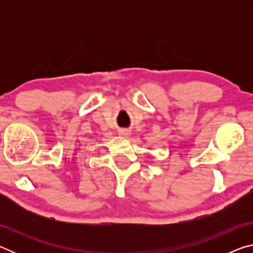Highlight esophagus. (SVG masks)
<instances>
[{"label": "esophagus", "mask_w": 253, "mask_h": 253, "mask_svg": "<svg viewBox=\"0 0 253 253\" xmlns=\"http://www.w3.org/2000/svg\"><path fill=\"white\" fill-rule=\"evenodd\" d=\"M119 135H122L124 137H128L130 135V131L128 129H121V130H119Z\"/></svg>", "instance_id": "1"}]
</instances>
